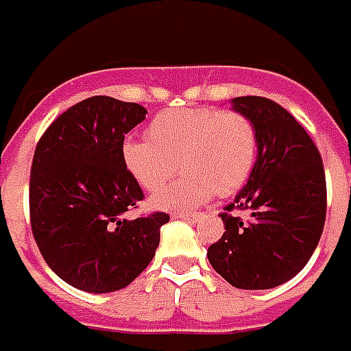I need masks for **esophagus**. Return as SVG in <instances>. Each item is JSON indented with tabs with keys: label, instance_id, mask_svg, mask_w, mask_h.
I'll use <instances>...</instances> for the list:
<instances>
[{
	"label": "esophagus",
	"instance_id": "esophagus-1",
	"mask_svg": "<svg viewBox=\"0 0 351 351\" xmlns=\"http://www.w3.org/2000/svg\"><path fill=\"white\" fill-rule=\"evenodd\" d=\"M176 217H178V219L196 223V221H198V213H189V211H178V213H176Z\"/></svg>",
	"mask_w": 351,
	"mask_h": 351
}]
</instances>
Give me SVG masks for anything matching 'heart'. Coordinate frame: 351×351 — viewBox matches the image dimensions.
Wrapping results in <instances>:
<instances>
[{
    "label": "heart",
    "mask_w": 351,
    "mask_h": 351,
    "mask_svg": "<svg viewBox=\"0 0 351 351\" xmlns=\"http://www.w3.org/2000/svg\"><path fill=\"white\" fill-rule=\"evenodd\" d=\"M149 140H126L121 158L141 189L153 193L180 164L183 176L158 191L160 210H189L211 196H228L245 185L259 155V136L250 117L217 108L166 109L147 126Z\"/></svg>",
    "instance_id": "b5f03b06"
}]
</instances>
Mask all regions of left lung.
Returning a JSON list of instances; mask_svg holds the SVG:
<instances>
[{"label":"left lung","instance_id":"8db88e82","mask_svg":"<svg viewBox=\"0 0 351 351\" xmlns=\"http://www.w3.org/2000/svg\"><path fill=\"white\" fill-rule=\"evenodd\" d=\"M259 136L247 185L221 213L225 232L208 247L215 272L238 289H272L306 267L327 213L322 155L302 124L263 96L232 100ZM232 210H247L242 220Z\"/></svg>","mask_w":351,"mask_h":351}]
</instances>
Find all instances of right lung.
I'll list each match as a JSON object with an SVG mask.
<instances>
[{
  "label": "right lung",
  "mask_w": 351,
  "mask_h": 351,
  "mask_svg": "<svg viewBox=\"0 0 351 351\" xmlns=\"http://www.w3.org/2000/svg\"><path fill=\"white\" fill-rule=\"evenodd\" d=\"M140 104L92 96L66 109L37 141L29 223L52 272L77 289H123L147 268L164 211L126 219L143 191L121 158L124 136L145 119Z\"/></svg>",
  "instance_id": "1"
}]
</instances>
